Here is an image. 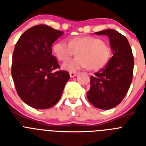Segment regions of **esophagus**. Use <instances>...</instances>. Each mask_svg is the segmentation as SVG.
I'll list each match as a JSON object with an SVG mask.
<instances>
[{"label": "esophagus", "mask_w": 146, "mask_h": 146, "mask_svg": "<svg viewBox=\"0 0 146 146\" xmlns=\"http://www.w3.org/2000/svg\"><path fill=\"white\" fill-rule=\"evenodd\" d=\"M77 72H74V71H70V77H74L76 76L77 75Z\"/></svg>", "instance_id": "obj_1"}]
</instances>
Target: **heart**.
<instances>
[{
  "instance_id": "b5f03b06",
  "label": "heart",
  "mask_w": 146,
  "mask_h": 146,
  "mask_svg": "<svg viewBox=\"0 0 146 146\" xmlns=\"http://www.w3.org/2000/svg\"><path fill=\"white\" fill-rule=\"evenodd\" d=\"M54 52L59 60L65 62L76 54L78 57L63 65L66 70L73 71L79 69L88 68L98 70L103 68L111 56L109 44L100 38L93 36H80L65 41H60L54 45Z\"/></svg>"
}]
</instances>
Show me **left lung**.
Returning a JSON list of instances; mask_svg holds the SVG:
<instances>
[{
  "label": "left lung",
  "instance_id": "left-lung-1",
  "mask_svg": "<svg viewBox=\"0 0 146 146\" xmlns=\"http://www.w3.org/2000/svg\"><path fill=\"white\" fill-rule=\"evenodd\" d=\"M96 34L108 36L113 56L104 68L91 76L87 98L97 108L108 110L120 104L129 90L133 74V55L127 38L117 31L107 29Z\"/></svg>",
  "mask_w": 146,
  "mask_h": 146
}]
</instances>
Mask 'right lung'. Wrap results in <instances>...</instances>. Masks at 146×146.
I'll use <instances>...</instances> for the list:
<instances>
[{
  "label": "right lung",
  "instance_id": "right-lung-1",
  "mask_svg": "<svg viewBox=\"0 0 146 146\" xmlns=\"http://www.w3.org/2000/svg\"><path fill=\"white\" fill-rule=\"evenodd\" d=\"M64 32L46 25L29 29L20 36L13 54L11 74L18 96L36 109L56 104L70 79L52 55V44Z\"/></svg>",
  "mask_w": 146,
  "mask_h": 146
}]
</instances>
